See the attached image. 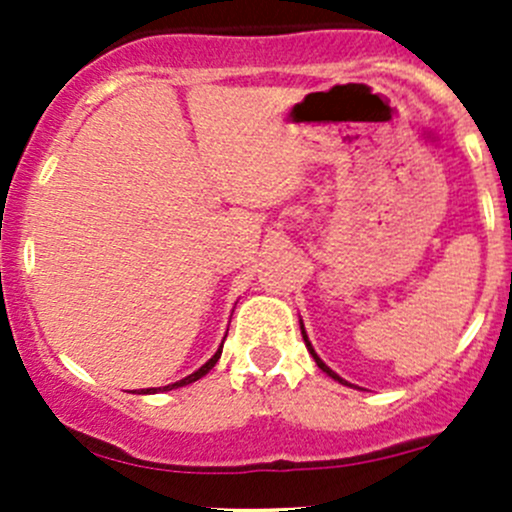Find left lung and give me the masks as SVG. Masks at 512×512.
Returning a JSON list of instances; mask_svg holds the SVG:
<instances>
[{"mask_svg":"<svg viewBox=\"0 0 512 512\" xmlns=\"http://www.w3.org/2000/svg\"><path fill=\"white\" fill-rule=\"evenodd\" d=\"M299 324H302V322H299ZM302 337H304V344H307L309 354H312V356H314V361H317V366H319V369H322V371H324V374H327V376H332V379H334V381H339V384H347V381H344V379H342V376H339V374H334V371H332V369H329V366H327V364H324V361H322V359H319V356H317V352H314L312 342H309L307 332H304V327H302ZM347 386H349V384H347Z\"/></svg>","mask_w":512,"mask_h":512,"instance_id":"1","label":"left lung"}]
</instances>
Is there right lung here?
<instances>
[{"label":"right lung","instance_id":"obj_1","mask_svg":"<svg viewBox=\"0 0 512 512\" xmlns=\"http://www.w3.org/2000/svg\"><path fill=\"white\" fill-rule=\"evenodd\" d=\"M220 354H223V347L218 349V352L213 354V359H208L205 361L203 366H200L198 371H193V374L190 376H185V379H180V381H175V384H168V386H163V389H141L143 394H156V391H170V389H178V386H188V384H193V381H198V379H203L205 374H208L210 369H213L215 364H218V359H220Z\"/></svg>","mask_w":512,"mask_h":512}]
</instances>
